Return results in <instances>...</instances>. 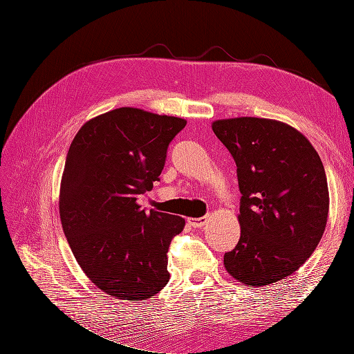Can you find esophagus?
Instances as JSON below:
<instances>
[{"label":"esophagus","mask_w":354,"mask_h":354,"mask_svg":"<svg viewBox=\"0 0 354 354\" xmlns=\"http://www.w3.org/2000/svg\"><path fill=\"white\" fill-rule=\"evenodd\" d=\"M205 221H207V217H199V218L189 217V218H187V223L190 224L192 227H202L203 224H205Z\"/></svg>","instance_id":"34e87169"}]
</instances>
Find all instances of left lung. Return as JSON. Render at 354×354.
<instances>
[{"label": "left lung", "instance_id": "1", "mask_svg": "<svg viewBox=\"0 0 354 354\" xmlns=\"http://www.w3.org/2000/svg\"><path fill=\"white\" fill-rule=\"evenodd\" d=\"M212 131L236 162L238 245L226 270L243 285L285 279L316 250L326 227L328 181L315 147L295 128L264 118H232Z\"/></svg>", "mask_w": 354, "mask_h": 354}]
</instances>
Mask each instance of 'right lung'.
Returning <instances> with one entry per match:
<instances>
[{"label":"right lung","instance_id":"1","mask_svg":"<svg viewBox=\"0 0 354 354\" xmlns=\"http://www.w3.org/2000/svg\"><path fill=\"white\" fill-rule=\"evenodd\" d=\"M186 127L176 116L120 108L85 122L66 156L60 220L84 273L103 292L140 301L162 289L168 248L185 218L137 203L162 173Z\"/></svg>","mask_w":354,"mask_h":354}]
</instances>
